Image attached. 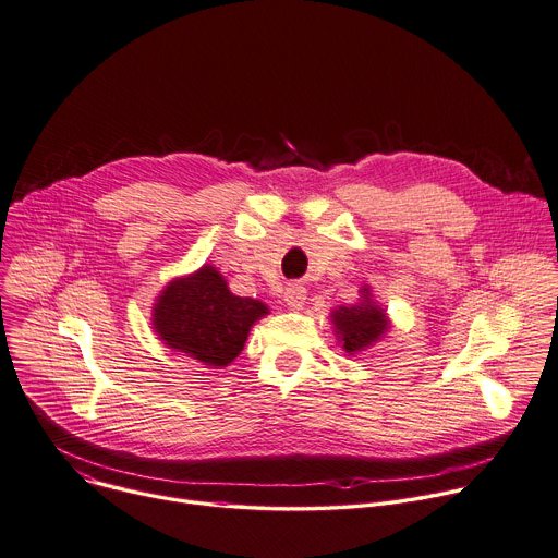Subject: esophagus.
<instances>
[{
  "mask_svg": "<svg viewBox=\"0 0 558 558\" xmlns=\"http://www.w3.org/2000/svg\"><path fill=\"white\" fill-rule=\"evenodd\" d=\"M284 302H287L289 308L300 311V308L304 306V302H306V289H304L302 284H298V282L289 284V287L284 289Z\"/></svg>",
  "mask_w": 558,
  "mask_h": 558,
  "instance_id": "1",
  "label": "esophagus"
}]
</instances>
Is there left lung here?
<instances>
[{
	"label": "left lung",
	"instance_id": "8db88e82",
	"mask_svg": "<svg viewBox=\"0 0 558 558\" xmlns=\"http://www.w3.org/2000/svg\"><path fill=\"white\" fill-rule=\"evenodd\" d=\"M359 295L361 298L356 304L337 306L330 311L332 332L348 356H354L369 345H375L392 326L388 311L379 302H375L373 287L363 284L359 289Z\"/></svg>",
	"mask_w": 558,
	"mask_h": 558
}]
</instances>
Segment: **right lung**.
Listing matches in <instances>:
<instances>
[{
    "mask_svg": "<svg viewBox=\"0 0 558 558\" xmlns=\"http://www.w3.org/2000/svg\"><path fill=\"white\" fill-rule=\"evenodd\" d=\"M269 315L254 298L234 295L223 274L204 265L172 278L155 298L150 326L157 339L206 367L223 369L243 350L252 326Z\"/></svg>",
    "mask_w": 558,
    "mask_h": 558,
    "instance_id": "obj_1",
    "label": "right lung"
}]
</instances>
